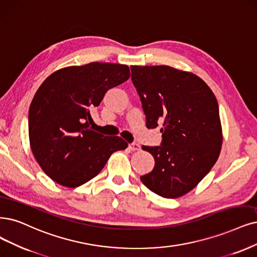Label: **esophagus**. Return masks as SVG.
<instances>
[{"label":"esophagus","mask_w":257,"mask_h":257,"mask_svg":"<svg viewBox=\"0 0 257 257\" xmlns=\"http://www.w3.org/2000/svg\"><path fill=\"white\" fill-rule=\"evenodd\" d=\"M128 148H129L130 150L136 151V150H139V149H140V145L137 144V143H131V144L128 145Z\"/></svg>","instance_id":"esophagus-1"}]
</instances>
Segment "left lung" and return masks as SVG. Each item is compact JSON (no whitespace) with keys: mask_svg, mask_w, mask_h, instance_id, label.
Returning a JSON list of instances; mask_svg holds the SVG:
<instances>
[{"mask_svg":"<svg viewBox=\"0 0 257 257\" xmlns=\"http://www.w3.org/2000/svg\"><path fill=\"white\" fill-rule=\"evenodd\" d=\"M147 128H160V146H143L155 167L141 181L157 195L174 199L188 193L219 157V107L208 85L193 73L167 65H131Z\"/></svg>","mask_w":257,"mask_h":257,"instance_id":"obj_1","label":"left lung"}]
</instances>
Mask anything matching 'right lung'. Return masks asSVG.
<instances>
[{
    "mask_svg": "<svg viewBox=\"0 0 257 257\" xmlns=\"http://www.w3.org/2000/svg\"><path fill=\"white\" fill-rule=\"evenodd\" d=\"M129 77L125 64L91 62L56 71L38 89L28 111L30 143L55 182L80 186L100 173L113 153L127 148L121 138L94 131L91 112Z\"/></svg>",
    "mask_w": 257,
    "mask_h": 257,
    "instance_id": "add662e5",
    "label": "right lung"
}]
</instances>
